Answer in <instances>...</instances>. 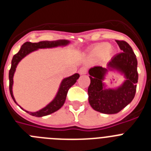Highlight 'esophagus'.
I'll return each mask as SVG.
<instances>
[{
    "label": "esophagus",
    "mask_w": 151,
    "mask_h": 151,
    "mask_svg": "<svg viewBox=\"0 0 151 151\" xmlns=\"http://www.w3.org/2000/svg\"><path fill=\"white\" fill-rule=\"evenodd\" d=\"M79 73L81 75H84V74H86L87 73V68L86 67H82L80 68L79 69Z\"/></svg>",
    "instance_id": "34e87169"
}]
</instances>
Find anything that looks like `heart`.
Returning <instances> with one entry per match:
<instances>
[{
  "mask_svg": "<svg viewBox=\"0 0 151 151\" xmlns=\"http://www.w3.org/2000/svg\"><path fill=\"white\" fill-rule=\"evenodd\" d=\"M113 51V48L110 47V45L108 43L99 44L94 47L91 50V54H89V58L93 60H97L106 55H110Z\"/></svg>",
  "mask_w": 151,
  "mask_h": 151,
  "instance_id": "obj_1",
  "label": "heart"
}]
</instances>
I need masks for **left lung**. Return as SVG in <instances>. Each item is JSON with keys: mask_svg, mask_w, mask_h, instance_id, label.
<instances>
[{"mask_svg": "<svg viewBox=\"0 0 151 151\" xmlns=\"http://www.w3.org/2000/svg\"><path fill=\"white\" fill-rule=\"evenodd\" d=\"M122 52L116 54L107 66H94L89 69L91 84L88 89V101L94 110L105 114L119 113L134 99L138 79V61L130 45L125 41L116 40ZM119 71L124 75L125 82L116 89H107L103 83L109 71Z\"/></svg>", "mask_w": 151, "mask_h": 151, "instance_id": "8db88e82", "label": "left lung"}]
</instances>
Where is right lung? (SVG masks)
Wrapping results in <instances>:
<instances>
[{
  "label": "right lung",
  "mask_w": 151,
  "mask_h": 151,
  "mask_svg": "<svg viewBox=\"0 0 151 151\" xmlns=\"http://www.w3.org/2000/svg\"><path fill=\"white\" fill-rule=\"evenodd\" d=\"M69 43V41H66V40H58V41H39L38 43L26 42V43H24L22 45L19 51L17 54L13 56L11 62V68L10 69V72H9V80H10V85H9V87H10V93L12 98H13V100L17 104V103L16 102V100L14 98V97H13V76H14V73H15L16 68H17L19 63L21 61V60L23 59L26 55H28V54L32 53V52L35 51V50H37L38 49L51 48V47H56L58 46H66ZM79 74L76 73V74L73 75L71 76L63 78L62 82H61L59 90L57 91L54 100L50 103H49L45 107L42 108L41 110H38L37 112H29L26 111V110H25V111L26 113H29L30 115L34 116L41 117L45 116H47L49 114H51V113H54V112H56L57 110H59V109H60L63 106V105L64 104L65 101H66L68 91L76 82L77 79L79 78Z\"/></svg>",
  "instance_id": "right-lung-1"
}]
</instances>
